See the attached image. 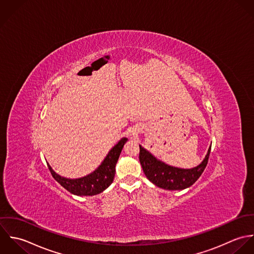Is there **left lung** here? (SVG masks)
I'll return each mask as SVG.
<instances>
[{
    "label": "left lung",
    "instance_id": "left-lung-1",
    "mask_svg": "<svg viewBox=\"0 0 254 254\" xmlns=\"http://www.w3.org/2000/svg\"><path fill=\"white\" fill-rule=\"evenodd\" d=\"M139 162L146 178L155 186L168 190H181L192 186L207 166L211 147L202 163L192 169L175 168L157 160L139 145Z\"/></svg>",
    "mask_w": 254,
    "mask_h": 254
}]
</instances>
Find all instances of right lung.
Here are the masks:
<instances>
[{"label":"right lung","mask_w":254,"mask_h":254,"mask_svg":"<svg viewBox=\"0 0 254 254\" xmlns=\"http://www.w3.org/2000/svg\"><path fill=\"white\" fill-rule=\"evenodd\" d=\"M127 141V138H122L118 142V144L115 145L111 149V151L108 153L101 165L93 173L86 177L69 180L57 175L52 170L50 165H48V168L51 172L53 178L70 193L80 196H92L98 194L104 191L113 183L116 173V164Z\"/></svg>","instance_id":"obj_1"}]
</instances>
